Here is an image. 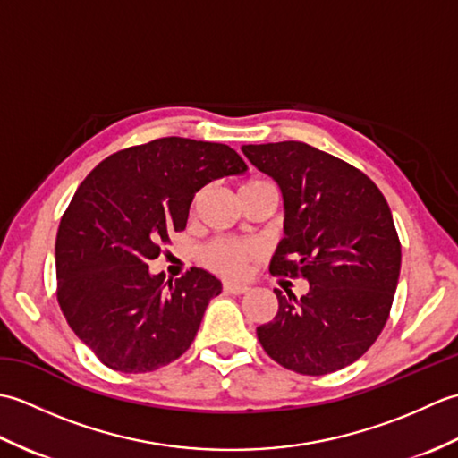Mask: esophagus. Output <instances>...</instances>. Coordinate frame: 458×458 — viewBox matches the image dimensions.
<instances>
[{
  "label": "esophagus",
  "instance_id": "obj_1",
  "mask_svg": "<svg viewBox=\"0 0 458 458\" xmlns=\"http://www.w3.org/2000/svg\"><path fill=\"white\" fill-rule=\"evenodd\" d=\"M224 291H226V293H232V295H246V293H250V285L234 284V281H226V284H224Z\"/></svg>",
  "mask_w": 458,
  "mask_h": 458
}]
</instances>
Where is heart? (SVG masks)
I'll return each instance as SVG.
<instances>
[{"mask_svg":"<svg viewBox=\"0 0 458 458\" xmlns=\"http://www.w3.org/2000/svg\"><path fill=\"white\" fill-rule=\"evenodd\" d=\"M254 187H274V184L264 179H251L246 184H242L240 191L254 189ZM258 256H259L258 248L254 244H248V242L218 240V242H212L210 246L202 250V264L224 277L236 279L248 274L250 264Z\"/></svg>","mask_w":458,"mask_h":458,"instance_id":"obj_1","label":"heart"}]
</instances>
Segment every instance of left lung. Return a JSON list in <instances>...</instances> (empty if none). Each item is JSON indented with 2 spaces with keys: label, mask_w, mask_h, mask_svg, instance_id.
Returning <instances> with one entry per match:
<instances>
[{
  "label": "left lung",
  "mask_w": 458,
  "mask_h": 458,
  "mask_svg": "<svg viewBox=\"0 0 458 458\" xmlns=\"http://www.w3.org/2000/svg\"><path fill=\"white\" fill-rule=\"evenodd\" d=\"M242 151L284 192L285 238L269 271L309 281L301 299L276 289L277 315L258 327V340L297 374L336 372L376 343L390 317L402 266L392 210L362 171L307 143Z\"/></svg>",
  "instance_id": "left-lung-1"
}]
</instances>
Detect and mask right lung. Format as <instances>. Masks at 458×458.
<instances>
[{
  "instance_id": "right-lung-1",
  "label": "right lung",
  "mask_w": 458,
  "mask_h": 458,
  "mask_svg": "<svg viewBox=\"0 0 458 458\" xmlns=\"http://www.w3.org/2000/svg\"><path fill=\"white\" fill-rule=\"evenodd\" d=\"M246 171L224 143L161 138L110 155L81 182L56 232V299L104 366L153 372L187 352L222 284L200 267L165 284L148 261L187 226L204 184Z\"/></svg>"
}]
</instances>
